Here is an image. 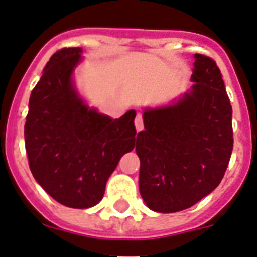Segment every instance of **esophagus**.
Segmentation results:
<instances>
[{
  "mask_svg": "<svg viewBox=\"0 0 257 257\" xmlns=\"http://www.w3.org/2000/svg\"><path fill=\"white\" fill-rule=\"evenodd\" d=\"M135 125H136V129H137V132L144 129V119H142V113H137V116H136V119H135Z\"/></svg>",
  "mask_w": 257,
  "mask_h": 257,
  "instance_id": "esophagus-1",
  "label": "esophagus"
}]
</instances>
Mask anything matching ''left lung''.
Segmentation results:
<instances>
[{
	"mask_svg": "<svg viewBox=\"0 0 257 257\" xmlns=\"http://www.w3.org/2000/svg\"><path fill=\"white\" fill-rule=\"evenodd\" d=\"M193 85L167 106L145 108L137 135L140 193L155 212L190 208L221 182L233 151L231 104L213 59L194 54Z\"/></svg>",
	"mask_w": 257,
	"mask_h": 257,
	"instance_id": "obj_1",
	"label": "left lung"
}]
</instances>
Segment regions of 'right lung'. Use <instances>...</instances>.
<instances>
[{
	"instance_id": "right-lung-1",
	"label": "right lung",
	"mask_w": 257,
	"mask_h": 257,
	"mask_svg": "<svg viewBox=\"0 0 257 257\" xmlns=\"http://www.w3.org/2000/svg\"><path fill=\"white\" fill-rule=\"evenodd\" d=\"M81 48L57 51L31 93L24 141L33 177L58 203L90 208L101 202L120 158L133 150L136 111L119 119L89 107L73 71Z\"/></svg>"
}]
</instances>
